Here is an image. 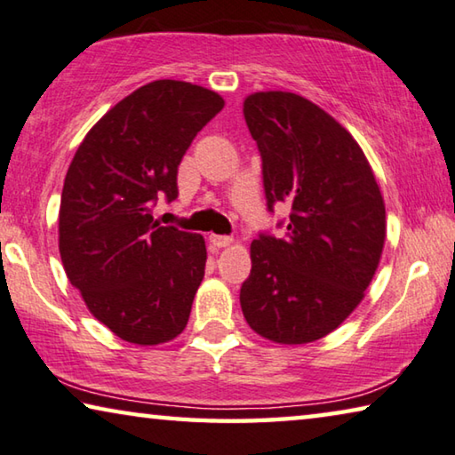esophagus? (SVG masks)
Returning a JSON list of instances; mask_svg holds the SVG:
<instances>
[{
	"label": "esophagus",
	"mask_w": 455,
	"mask_h": 455,
	"mask_svg": "<svg viewBox=\"0 0 455 455\" xmlns=\"http://www.w3.org/2000/svg\"><path fill=\"white\" fill-rule=\"evenodd\" d=\"M210 243L213 245V248H228V245H232L234 243V240L229 235H218V234H213V235H210Z\"/></svg>",
	"instance_id": "34e87169"
}]
</instances>
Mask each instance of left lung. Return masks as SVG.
<instances>
[{"instance_id":"left-lung-1","label":"left lung","mask_w":455,"mask_h":455,"mask_svg":"<svg viewBox=\"0 0 455 455\" xmlns=\"http://www.w3.org/2000/svg\"><path fill=\"white\" fill-rule=\"evenodd\" d=\"M243 116L262 155L267 210L292 212L284 237L251 242L242 312L259 337L307 345L364 298L385 245L383 196L351 132L304 96L254 92Z\"/></svg>"}]
</instances>
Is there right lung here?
<instances>
[{
	"instance_id": "right-lung-1",
	"label": "right lung",
	"mask_w": 455,
	"mask_h": 455,
	"mask_svg": "<svg viewBox=\"0 0 455 455\" xmlns=\"http://www.w3.org/2000/svg\"><path fill=\"white\" fill-rule=\"evenodd\" d=\"M223 99L181 80L124 96L86 132L60 199V258L88 310L118 339L153 347L188 326L205 274V240L159 226L157 196L177 197V167Z\"/></svg>"
}]
</instances>
